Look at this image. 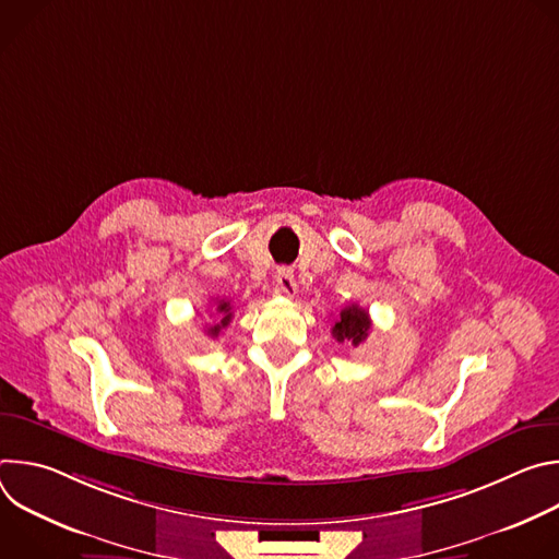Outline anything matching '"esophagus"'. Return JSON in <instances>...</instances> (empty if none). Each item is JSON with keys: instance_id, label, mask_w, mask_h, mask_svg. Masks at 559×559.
<instances>
[{"instance_id": "obj_1", "label": "esophagus", "mask_w": 559, "mask_h": 559, "mask_svg": "<svg viewBox=\"0 0 559 559\" xmlns=\"http://www.w3.org/2000/svg\"><path fill=\"white\" fill-rule=\"evenodd\" d=\"M298 289L296 285V278H294V272L289 267H281L276 272V292L285 294V296H294Z\"/></svg>"}]
</instances>
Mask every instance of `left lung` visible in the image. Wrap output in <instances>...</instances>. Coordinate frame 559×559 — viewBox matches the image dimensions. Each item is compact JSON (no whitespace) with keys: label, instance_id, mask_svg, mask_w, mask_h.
Masks as SVG:
<instances>
[{"label":"left lung","instance_id":"1","mask_svg":"<svg viewBox=\"0 0 559 559\" xmlns=\"http://www.w3.org/2000/svg\"><path fill=\"white\" fill-rule=\"evenodd\" d=\"M369 330H371V321H369L367 309L358 305H349L341 309V316L336 318L332 334L338 343H349L358 347L369 336Z\"/></svg>","mask_w":559,"mask_h":559}]
</instances>
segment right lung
<instances>
[{"instance_id":"right-lung-1","label":"right lung","mask_w":559,"mask_h":559,"mask_svg":"<svg viewBox=\"0 0 559 559\" xmlns=\"http://www.w3.org/2000/svg\"><path fill=\"white\" fill-rule=\"evenodd\" d=\"M210 316H214L216 318V323L214 325H210L205 332H207V336H218L221 334V330L223 328H227L229 325V321H231V305H229V300H216V311L214 313H210Z\"/></svg>"}]
</instances>
